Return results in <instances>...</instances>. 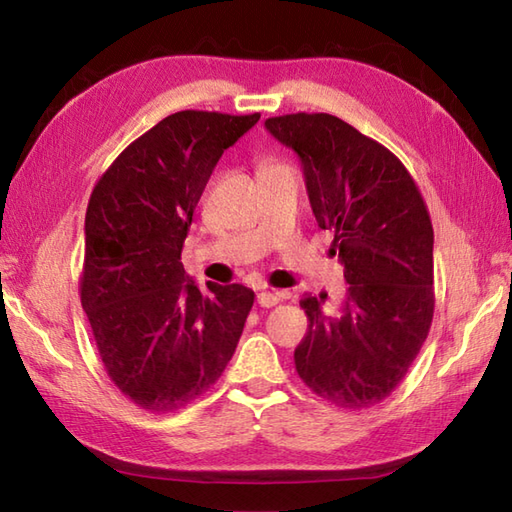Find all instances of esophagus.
Instances as JSON below:
<instances>
[{"mask_svg": "<svg viewBox=\"0 0 512 512\" xmlns=\"http://www.w3.org/2000/svg\"><path fill=\"white\" fill-rule=\"evenodd\" d=\"M256 302L263 306V309H271V306H276L278 302H280V298H278V293H271V291H260L258 293V298H256Z\"/></svg>", "mask_w": 512, "mask_h": 512, "instance_id": "34e87169", "label": "esophagus"}]
</instances>
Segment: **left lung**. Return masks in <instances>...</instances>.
<instances>
[{
	"label": "left lung",
	"instance_id": "left-lung-1",
	"mask_svg": "<svg viewBox=\"0 0 512 512\" xmlns=\"http://www.w3.org/2000/svg\"><path fill=\"white\" fill-rule=\"evenodd\" d=\"M265 129L300 157L306 192L348 282L342 309L304 298L295 370L344 410L372 407L401 383L434 317V227L399 157L331 113H289Z\"/></svg>",
	"mask_w": 512,
	"mask_h": 512
}]
</instances>
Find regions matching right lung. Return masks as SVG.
<instances>
[{
  "mask_svg": "<svg viewBox=\"0 0 512 512\" xmlns=\"http://www.w3.org/2000/svg\"><path fill=\"white\" fill-rule=\"evenodd\" d=\"M258 120L177 111L131 142L89 197L81 302L109 379L146 412L206 392L252 311L243 285L201 291L181 249L214 166Z\"/></svg>",
  "mask_w": 512,
  "mask_h": 512,
  "instance_id": "obj_1",
  "label": "right lung"
}]
</instances>
